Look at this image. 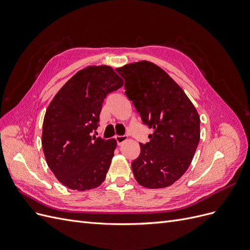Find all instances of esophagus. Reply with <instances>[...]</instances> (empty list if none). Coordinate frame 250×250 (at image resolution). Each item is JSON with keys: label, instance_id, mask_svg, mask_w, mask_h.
Listing matches in <instances>:
<instances>
[{"label": "esophagus", "instance_id": "1", "mask_svg": "<svg viewBox=\"0 0 250 250\" xmlns=\"http://www.w3.org/2000/svg\"><path fill=\"white\" fill-rule=\"evenodd\" d=\"M127 140V135H117L116 141L118 145H121V144L124 143Z\"/></svg>", "mask_w": 250, "mask_h": 250}]
</instances>
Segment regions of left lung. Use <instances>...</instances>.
I'll return each mask as SVG.
<instances>
[{
	"label": "left lung",
	"mask_w": 250,
	"mask_h": 250,
	"mask_svg": "<svg viewBox=\"0 0 250 250\" xmlns=\"http://www.w3.org/2000/svg\"><path fill=\"white\" fill-rule=\"evenodd\" d=\"M125 94L144 124L152 128L149 143L131 168L138 183L148 188L173 185L190 166L200 140V118L186 93L156 64L142 60L118 67Z\"/></svg>",
	"instance_id": "8db88e82"
}]
</instances>
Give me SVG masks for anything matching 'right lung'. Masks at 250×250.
I'll return each instance as SVG.
<instances>
[{"label": "right lung", "mask_w": 250, "mask_h": 250, "mask_svg": "<svg viewBox=\"0 0 250 250\" xmlns=\"http://www.w3.org/2000/svg\"><path fill=\"white\" fill-rule=\"evenodd\" d=\"M108 65L80 70L58 90L43 118L42 145L51 171L63 186L85 191L106 177L115 139L92 137L106 96L123 86Z\"/></svg>", "instance_id": "right-lung-1"}]
</instances>
